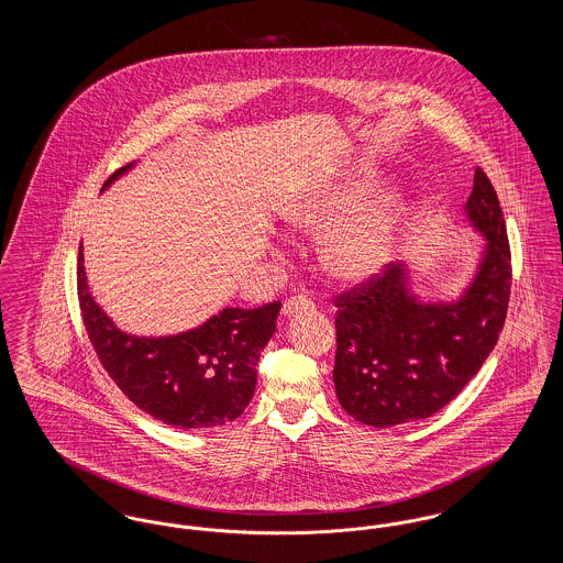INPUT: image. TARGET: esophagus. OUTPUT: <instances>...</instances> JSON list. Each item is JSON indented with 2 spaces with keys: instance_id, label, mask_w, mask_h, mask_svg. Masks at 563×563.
<instances>
[{
  "instance_id": "1",
  "label": "esophagus",
  "mask_w": 563,
  "mask_h": 563,
  "mask_svg": "<svg viewBox=\"0 0 563 563\" xmlns=\"http://www.w3.org/2000/svg\"><path fill=\"white\" fill-rule=\"evenodd\" d=\"M312 306H314V301L310 299V295H291V297H287V299H285V303H283V314L291 317V314H297V312L310 310Z\"/></svg>"
}]
</instances>
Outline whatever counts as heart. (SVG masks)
<instances>
[{"label": "heart", "instance_id": "heart-1", "mask_svg": "<svg viewBox=\"0 0 563 563\" xmlns=\"http://www.w3.org/2000/svg\"><path fill=\"white\" fill-rule=\"evenodd\" d=\"M356 188L327 191L299 205L291 217L301 225L322 228L349 211L356 200ZM395 234L397 211L393 198H386L361 213L350 214L331 230L322 246L324 264L340 278H365L388 262L395 246Z\"/></svg>", "mask_w": 563, "mask_h": 563}]
</instances>
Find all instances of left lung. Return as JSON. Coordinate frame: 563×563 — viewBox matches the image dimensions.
<instances>
[{
	"mask_svg": "<svg viewBox=\"0 0 563 563\" xmlns=\"http://www.w3.org/2000/svg\"><path fill=\"white\" fill-rule=\"evenodd\" d=\"M466 214L487 246L473 285L455 303H418L407 295L397 264L333 297V382L354 420L388 429L434 416L454 401L496 346L512 268L498 194L482 166Z\"/></svg>",
	"mask_w": 563,
	"mask_h": 563,
	"instance_id": "1",
	"label": "left lung"
}]
</instances>
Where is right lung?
<instances>
[{"instance_id":"1","label":"right lung","mask_w":563,"mask_h":563,"mask_svg":"<svg viewBox=\"0 0 563 563\" xmlns=\"http://www.w3.org/2000/svg\"><path fill=\"white\" fill-rule=\"evenodd\" d=\"M129 166L118 168L106 188ZM78 299L88 340L118 388L162 424L184 430L214 429L241 416L257 384L260 352L280 310V301L253 310L228 308L181 335H126L88 294L81 249Z\"/></svg>"}]
</instances>
